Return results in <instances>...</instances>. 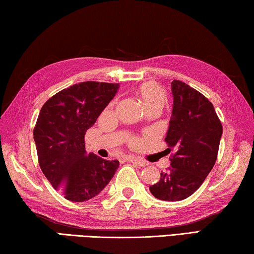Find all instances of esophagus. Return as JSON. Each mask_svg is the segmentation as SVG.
Here are the masks:
<instances>
[{"label":"esophagus","instance_id":"1","mask_svg":"<svg viewBox=\"0 0 254 254\" xmlns=\"http://www.w3.org/2000/svg\"><path fill=\"white\" fill-rule=\"evenodd\" d=\"M128 161L132 162L133 165H136V166H139V167H144V166H147V165H148V162H147V161H144V160H142V159L136 158V157H131V158H128Z\"/></svg>","mask_w":254,"mask_h":254}]
</instances>
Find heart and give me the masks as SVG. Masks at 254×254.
<instances>
[{"instance_id":"heart-1","label":"heart","mask_w":254,"mask_h":254,"mask_svg":"<svg viewBox=\"0 0 254 254\" xmlns=\"http://www.w3.org/2000/svg\"><path fill=\"white\" fill-rule=\"evenodd\" d=\"M137 96L140 97L141 102L145 110L151 109V107H159L162 109L166 104V93L160 85L157 83H144L136 89ZM134 145L139 143V140H133L132 142Z\"/></svg>"}]
</instances>
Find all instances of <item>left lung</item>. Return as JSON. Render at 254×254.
I'll list each match as a JSON object with an SVG mask.
<instances>
[{"instance_id": "8db88e82", "label": "left lung", "mask_w": 254, "mask_h": 254, "mask_svg": "<svg viewBox=\"0 0 254 254\" xmlns=\"http://www.w3.org/2000/svg\"><path fill=\"white\" fill-rule=\"evenodd\" d=\"M174 105L165 141L174 150L170 167L149 189L156 198L177 201L200 187L217 158L223 133L212 103L184 81L171 83Z\"/></svg>"}]
</instances>
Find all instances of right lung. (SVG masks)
<instances>
[{
  "label": "right lung",
  "mask_w": 254,
  "mask_h": 254,
  "mask_svg": "<svg viewBox=\"0 0 254 254\" xmlns=\"http://www.w3.org/2000/svg\"><path fill=\"white\" fill-rule=\"evenodd\" d=\"M119 87V84L84 81L58 92L41 107L33 130L40 168L68 200L94 198L119 168L118 160L86 152L84 141L86 131Z\"/></svg>",
  "instance_id": "add662e5"
}]
</instances>
